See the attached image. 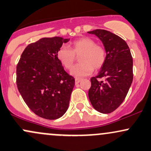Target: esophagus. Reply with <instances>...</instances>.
<instances>
[{
    "mask_svg": "<svg viewBox=\"0 0 151 151\" xmlns=\"http://www.w3.org/2000/svg\"><path fill=\"white\" fill-rule=\"evenodd\" d=\"M81 81H82V79H81V78H76L75 79L76 84H78V83L81 82Z\"/></svg>",
    "mask_w": 151,
    "mask_h": 151,
    "instance_id": "1",
    "label": "esophagus"
}]
</instances>
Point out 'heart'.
Listing matches in <instances>:
<instances>
[{"instance_id":"heart-1","label":"heart","mask_w":151,"mask_h":151,"mask_svg":"<svg viewBox=\"0 0 151 151\" xmlns=\"http://www.w3.org/2000/svg\"><path fill=\"white\" fill-rule=\"evenodd\" d=\"M76 56H80L81 63L72 69L71 75L75 77H85L93 72L95 69L100 68L106 61L107 53L104 47L96 44L95 41L90 37H82L74 41L71 49L67 47L60 48L57 57L61 64L68 70H70Z\"/></svg>"}]
</instances>
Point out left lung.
Returning a JSON list of instances; mask_svg holds the SVG:
<instances>
[{
    "mask_svg": "<svg viewBox=\"0 0 151 151\" xmlns=\"http://www.w3.org/2000/svg\"><path fill=\"white\" fill-rule=\"evenodd\" d=\"M88 32L100 39L107 53L98 75L90 79L89 100L97 111L109 114L123 102L132 83V54L127 42L110 32L95 29Z\"/></svg>",
    "mask_w": 151,
    "mask_h": 151,
    "instance_id": "left-lung-1",
    "label": "left lung"
}]
</instances>
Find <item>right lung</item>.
Returning a JSON list of instances; mask_svg holds the SVG:
<instances>
[{"instance_id":"right-lung-1","label":"right lung","mask_w":151,"mask_h":151,"mask_svg":"<svg viewBox=\"0 0 151 151\" xmlns=\"http://www.w3.org/2000/svg\"><path fill=\"white\" fill-rule=\"evenodd\" d=\"M70 39L44 37L29 44L17 63V89L32 111L46 119H57L68 108L75 79L57 57Z\"/></svg>"}]
</instances>
